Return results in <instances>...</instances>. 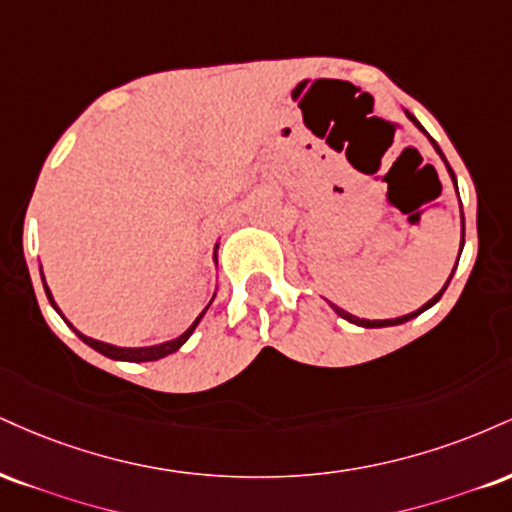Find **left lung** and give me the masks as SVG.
<instances>
[{
  "label": "left lung",
  "mask_w": 512,
  "mask_h": 512,
  "mask_svg": "<svg viewBox=\"0 0 512 512\" xmlns=\"http://www.w3.org/2000/svg\"><path fill=\"white\" fill-rule=\"evenodd\" d=\"M405 114H408V112H405ZM408 119H410L412 123H415V126H417V128H420V131H422V133H427V131H424V128H422V123L415 119V116H412V114H408ZM429 140H432V138H429ZM432 145H434V150H436V152H439V155H441V159H443V162H446V157H443L441 147H439V145H436V143H434V140H432ZM446 169H448V174H451V178H453V183H455L453 169H451V166H448V162H446ZM455 190H458V183H455ZM463 238H465V231H463ZM460 252H463V240H460ZM458 260H460V255H458ZM455 267H458V262H455ZM451 279H453V272H451V276H448V281H446V283H443V288H441V291H439V293H436V295H434V298H432V300H429V303H424V305L420 307V310L410 312V315H403V317H396V319H360V317L350 315V312H346V310H341V307H338V305H334V303H329V305H331V307H334V312H336V315H338V317L348 319V322H350V324H357V326H365V329H381V326H396V324H405V322H410V319H415L417 315H422V312H424V310H429V307H432V305H436V303H439V298H441V295H443V291H446V288H448V283H451Z\"/></svg>",
  "instance_id": "obj_1"
}]
</instances>
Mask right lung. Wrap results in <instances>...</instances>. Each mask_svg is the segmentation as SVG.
I'll use <instances>...</instances> for the list:
<instances>
[{
	"label": "right lung",
	"instance_id": "obj_1",
	"mask_svg": "<svg viewBox=\"0 0 512 512\" xmlns=\"http://www.w3.org/2000/svg\"><path fill=\"white\" fill-rule=\"evenodd\" d=\"M217 248L219 245H214V262H217ZM42 276V286H45V293H47V298H49V303H52V307L54 310L59 312L61 315V310L57 307V303H54V298H52V291H49V286H47V281H45V274H40ZM217 295V293H214ZM214 300V298H212ZM212 300H209V305H212ZM207 305V307H209ZM207 307L205 310L200 312V317L195 319L193 324L188 326L186 331H183L181 336L178 338H174V341H166V343H157V346H145V348H121V346H112V343H104V341H97V338H90V336H85V334H80V331L76 329V326H73L69 319H66L64 315H61V319H64L66 324L71 326L73 331H76V336L80 338V341L83 343H88L90 348H95L97 353H102V355H107V357H112V360H123V362H152V360H159V357H166V355H171V353H176L178 348L183 346V343L188 341L190 338V334H193L195 331V326L200 324V319L205 317V312H207Z\"/></svg>",
	"mask_w": 512,
	"mask_h": 512
}]
</instances>
